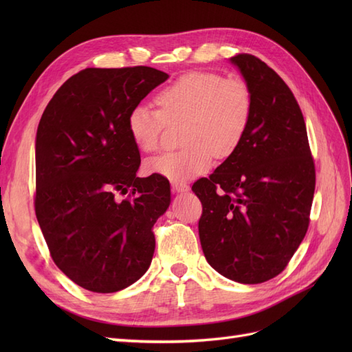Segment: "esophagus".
I'll return each mask as SVG.
<instances>
[{
	"label": "esophagus",
	"instance_id": "1",
	"mask_svg": "<svg viewBox=\"0 0 352 352\" xmlns=\"http://www.w3.org/2000/svg\"><path fill=\"white\" fill-rule=\"evenodd\" d=\"M172 189L173 192H188L189 186L188 184L182 182V180H177V182H172Z\"/></svg>",
	"mask_w": 352,
	"mask_h": 352
}]
</instances>
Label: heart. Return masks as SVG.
<instances>
[{"instance_id":"obj_1","label":"heart","mask_w":352,"mask_h":352,"mask_svg":"<svg viewBox=\"0 0 352 352\" xmlns=\"http://www.w3.org/2000/svg\"><path fill=\"white\" fill-rule=\"evenodd\" d=\"M158 109L136 104L127 132L144 153H155L168 126L180 127L182 150L148 160V173L185 180L206 173L214 155L228 158L247 135L254 110L250 83L241 76L192 70L180 74L155 95Z\"/></svg>"}]
</instances>
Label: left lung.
Wrapping results in <instances>:
<instances>
[{
    "label": "left lung",
    "mask_w": 352,
    "mask_h": 352,
    "mask_svg": "<svg viewBox=\"0 0 352 352\" xmlns=\"http://www.w3.org/2000/svg\"><path fill=\"white\" fill-rule=\"evenodd\" d=\"M254 110L238 150L192 190L202 204L199 241L210 265L239 283L276 278L302 242L316 167L302 111L292 91L258 57L238 54Z\"/></svg>",
    "instance_id": "1"
}]
</instances>
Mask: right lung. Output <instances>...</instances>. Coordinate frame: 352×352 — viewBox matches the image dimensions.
Returning a JSON list of instances; mask_svg holds the SVG:
<instances>
[{
  "label": "right lung",
  "mask_w": 352,
  "mask_h": 352,
  "mask_svg": "<svg viewBox=\"0 0 352 352\" xmlns=\"http://www.w3.org/2000/svg\"><path fill=\"white\" fill-rule=\"evenodd\" d=\"M167 78L146 66L85 69L41 117L35 214L51 258L83 289H124L151 264L170 185L160 175L136 176L141 155L127 116Z\"/></svg>",
  "instance_id": "1"
}]
</instances>
